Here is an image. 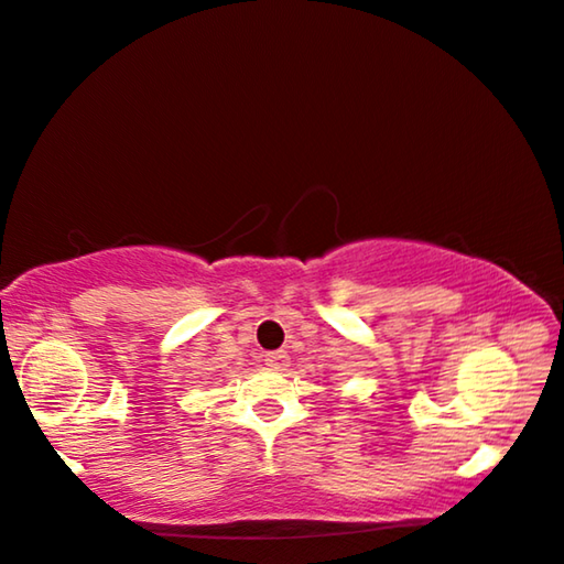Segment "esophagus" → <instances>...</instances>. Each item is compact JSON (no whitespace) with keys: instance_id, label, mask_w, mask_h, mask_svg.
Listing matches in <instances>:
<instances>
[{"instance_id":"obj_1","label":"esophagus","mask_w":564,"mask_h":564,"mask_svg":"<svg viewBox=\"0 0 564 564\" xmlns=\"http://www.w3.org/2000/svg\"><path fill=\"white\" fill-rule=\"evenodd\" d=\"M291 362V356L285 350H273V352H265V366L271 370H285Z\"/></svg>"}]
</instances>
